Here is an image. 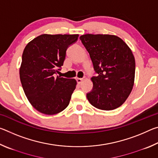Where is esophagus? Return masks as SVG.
<instances>
[{"label": "esophagus", "instance_id": "obj_1", "mask_svg": "<svg viewBox=\"0 0 158 158\" xmlns=\"http://www.w3.org/2000/svg\"><path fill=\"white\" fill-rule=\"evenodd\" d=\"M85 79H86V78H85V77H84V79H81V78H77V83H78L79 84H81L82 81H84V80H85Z\"/></svg>", "mask_w": 158, "mask_h": 158}]
</instances>
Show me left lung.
<instances>
[{
    "instance_id": "8db88e82",
    "label": "left lung",
    "mask_w": 158,
    "mask_h": 158,
    "mask_svg": "<svg viewBox=\"0 0 158 158\" xmlns=\"http://www.w3.org/2000/svg\"><path fill=\"white\" fill-rule=\"evenodd\" d=\"M79 38L98 74L90 79L93 89L87 93L88 100L101 110L119 107L130 95L135 83V60L132 50L114 35L85 34Z\"/></svg>"
}]
</instances>
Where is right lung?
<instances>
[{"label":"right lung","mask_w":158,"mask_h":158,"mask_svg":"<svg viewBox=\"0 0 158 158\" xmlns=\"http://www.w3.org/2000/svg\"><path fill=\"white\" fill-rule=\"evenodd\" d=\"M79 35L42 34L29 42L22 54L19 77L31 105L46 115H54L68 106L77 81L55 74L60 70L69 45Z\"/></svg>","instance_id":"add662e5"}]
</instances>
